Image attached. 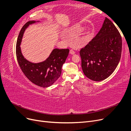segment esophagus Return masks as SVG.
<instances>
[{
	"instance_id": "esophagus-1",
	"label": "esophagus",
	"mask_w": 131,
	"mask_h": 131,
	"mask_svg": "<svg viewBox=\"0 0 131 131\" xmlns=\"http://www.w3.org/2000/svg\"><path fill=\"white\" fill-rule=\"evenodd\" d=\"M75 53V51H74L73 50L71 49V50H70V54H74Z\"/></svg>"
}]
</instances>
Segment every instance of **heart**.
Here are the masks:
<instances>
[{"mask_svg":"<svg viewBox=\"0 0 131 131\" xmlns=\"http://www.w3.org/2000/svg\"><path fill=\"white\" fill-rule=\"evenodd\" d=\"M74 29H75V30H80V27H79L78 26H75L74 27Z\"/></svg>","mask_w":131,"mask_h":131,"instance_id":"obj_1","label":"heart"}]
</instances>
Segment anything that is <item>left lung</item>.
<instances>
[{"mask_svg": "<svg viewBox=\"0 0 131 131\" xmlns=\"http://www.w3.org/2000/svg\"><path fill=\"white\" fill-rule=\"evenodd\" d=\"M122 43L117 28L105 17L96 37L80 51L81 67L86 76L96 81L108 78L120 62Z\"/></svg>", "mask_w": 131, "mask_h": 131, "instance_id": "1", "label": "left lung"}]
</instances>
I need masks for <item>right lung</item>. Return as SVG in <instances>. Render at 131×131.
<instances>
[{
  "label": "right lung",
  "instance_id": "1",
  "mask_svg": "<svg viewBox=\"0 0 131 131\" xmlns=\"http://www.w3.org/2000/svg\"><path fill=\"white\" fill-rule=\"evenodd\" d=\"M35 21H28L23 26L17 38L16 53L19 67L25 76L33 84L42 88L52 85L60 77L62 67L68 57L69 50L55 49L49 57L41 63H33L27 61L22 54L20 45L23 33L29 25Z\"/></svg>",
  "mask_w": 131,
  "mask_h": 131
}]
</instances>
